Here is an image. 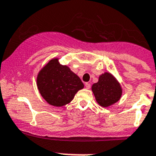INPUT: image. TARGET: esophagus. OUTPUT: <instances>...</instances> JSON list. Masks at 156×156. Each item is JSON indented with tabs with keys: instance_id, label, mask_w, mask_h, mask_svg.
Returning <instances> with one entry per match:
<instances>
[{
	"instance_id": "esophagus-1",
	"label": "esophagus",
	"mask_w": 156,
	"mask_h": 156,
	"mask_svg": "<svg viewBox=\"0 0 156 156\" xmlns=\"http://www.w3.org/2000/svg\"><path fill=\"white\" fill-rule=\"evenodd\" d=\"M85 87L87 89H90L91 88V83H85Z\"/></svg>"
}]
</instances>
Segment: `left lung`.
<instances>
[{"mask_svg": "<svg viewBox=\"0 0 156 156\" xmlns=\"http://www.w3.org/2000/svg\"><path fill=\"white\" fill-rule=\"evenodd\" d=\"M96 102L102 107L116 103L122 94V88L117 79L110 73L99 76L98 81L91 87Z\"/></svg>", "mask_w": 156, "mask_h": 156, "instance_id": "1", "label": "left lung"}]
</instances>
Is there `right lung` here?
I'll list each match as a JSON object with an SVG mask.
<instances>
[{"instance_id": "add662e5", "label": "right lung", "mask_w": 156, "mask_h": 156, "mask_svg": "<svg viewBox=\"0 0 156 156\" xmlns=\"http://www.w3.org/2000/svg\"><path fill=\"white\" fill-rule=\"evenodd\" d=\"M37 87L42 98L54 106H63L73 99L84 85L67 65L53 58L39 71Z\"/></svg>"}]
</instances>
